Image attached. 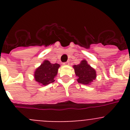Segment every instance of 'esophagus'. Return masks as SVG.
Returning <instances> with one entry per match:
<instances>
[{
	"label": "esophagus",
	"instance_id": "obj_1",
	"mask_svg": "<svg viewBox=\"0 0 130 130\" xmlns=\"http://www.w3.org/2000/svg\"><path fill=\"white\" fill-rule=\"evenodd\" d=\"M69 64H70V62H65L63 63V65H64V66H68Z\"/></svg>",
	"mask_w": 130,
	"mask_h": 130
}]
</instances>
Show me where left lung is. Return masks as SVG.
<instances>
[{
  "label": "left lung",
  "mask_w": 130,
  "mask_h": 130,
  "mask_svg": "<svg viewBox=\"0 0 130 130\" xmlns=\"http://www.w3.org/2000/svg\"><path fill=\"white\" fill-rule=\"evenodd\" d=\"M73 68L76 76L78 77V83L90 84L96 78V71L87 63L86 60H83L78 65H74Z\"/></svg>",
  "instance_id": "obj_1"
}]
</instances>
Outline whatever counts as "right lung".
I'll return each mask as SVG.
<instances>
[{
	"mask_svg": "<svg viewBox=\"0 0 130 130\" xmlns=\"http://www.w3.org/2000/svg\"><path fill=\"white\" fill-rule=\"evenodd\" d=\"M59 64H52L48 60H44L35 71V79L42 85H47L55 81V77L57 74Z\"/></svg>",
	"mask_w": 130,
	"mask_h": 130,
	"instance_id": "add662e5",
	"label": "right lung"
}]
</instances>
